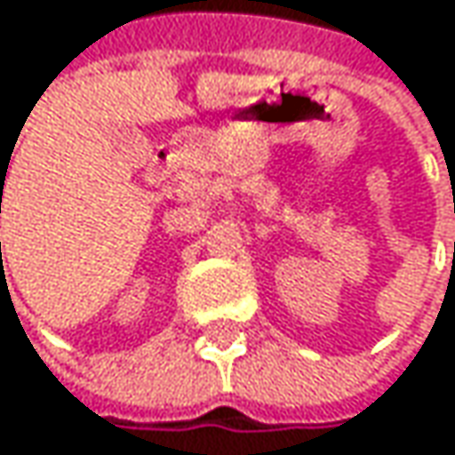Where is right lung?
I'll use <instances>...</instances> for the list:
<instances>
[{
	"mask_svg": "<svg viewBox=\"0 0 455 455\" xmlns=\"http://www.w3.org/2000/svg\"><path fill=\"white\" fill-rule=\"evenodd\" d=\"M0 247H2V244H0ZM0 255H2V252H0Z\"/></svg>",
	"mask_w": 455,
	"mask_h": 455,
	"instance_id": "right-lung-1",
	"label": "right lung"
}]
</instances>
